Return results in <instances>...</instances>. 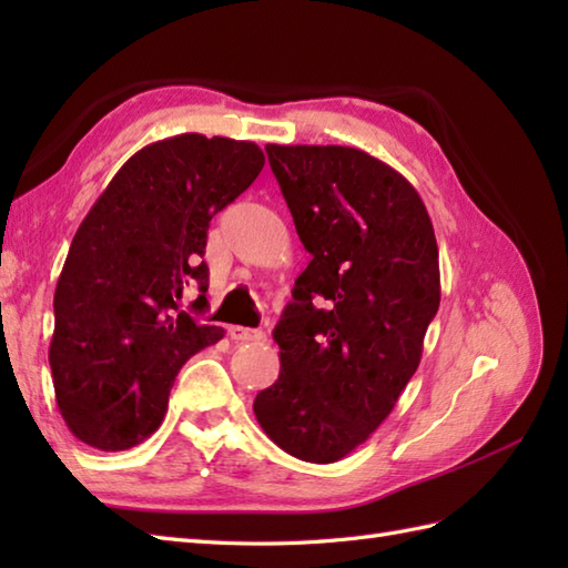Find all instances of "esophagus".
<instances>
[{
    "label": "esophagus",
    "instance_id": "34e87169",
    "mask_svg": "<svg viewBox=\"0 0 568 568\" xmlns=\"http://www.w3.org/2000/svg\"><path fill=\"white\" fill-rule=\"evenodd\" d=\"M229 336H232L234 342H261V339H265V334L261 329L239 327V324H234V327H229Z\"/></svg>",
    "mask_w": 568,
    "mask_h": 568
}]
</instances>
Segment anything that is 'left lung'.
I'll return each instance as SVG.
<instances>
[{
    "instance_id": "obj_1",
    "label": "left lung",
    "mask_w": 568,
    "mask_h": 568,
    "mask_svg": "<svg viewBox=\"0 0 568 568\" xmlns=\"http://www.w3.org/2000/svg\"><path fill=\"white\" fill-rule=\"evenodd\" d=\"M312 261L275 324L281 376L256 395L263 432L334 464L390 415L439 310L425 202L388 163L348 146H265Z\"/></svg>"
}]
</instances>
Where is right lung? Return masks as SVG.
Wrapping results in <instances>:
<instances>
[{
    "label": "right lung",
    "instance_id": "obj_1",
    "mask_svg": "<svg viewBox=\"0 0 568 568\" xmlns=\"http://www.w3.org/2000/svg\"><path fill=\"white\" fill-rule=\"evenodd\" d=\"M263 163L253 141L180 134L136 151L92 204L58 277L48 348L58 409L80 442L124 452L149 439L178 371L224 336L180 300L190 285L207 293L212 216Z\"/></svg>",
    "mask_w": 568,
    "mask_h": 568
}]
</instances>
